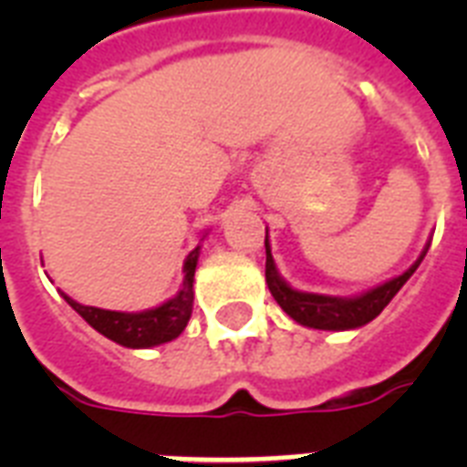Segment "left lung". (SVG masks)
<instances>
[{"mask_svg": "<svg viewBox=\"0 0 467 467\" xmlns=\"http://www.w3.org/2000/svg\"><path fill=\"white\" fill-rule=\"evenodd\" d=\"M266 285H269L271 296L276 300L281 310L293 317L298 325L310 327V329H327V332H344V329H358V327L368 325L370 319H376L383 307L390 303L402 285L410 281L421 259L427 256L429 242L420 259L402 271L400 276L385 281V284L370 288V291L354 296V298H339V296H319V293H303L296 291L293 285L284 281V276L278 274L276 262L271 256V244H269V230H266Z\"/></svg>", "mask_w": 467, "mask_h": 467, "instance_id": "8db88e82", "label": "left lung"}]
</instances>
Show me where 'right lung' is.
Segmentation results:
<instances>
[{
    "mask_svg": "<svg viewBox=\"0 0 467 467\" xmlns=\"http://www.w3.org/2000/svg\"><path fill=\"white\" fill-rule=\"evenodd\" d=\"M203 240L205 234L201 237V242ZM198 254H201V244L196 249H191L186 262H183V284L174 298H169L167 303H161L157 307H150V310H101V307L77 303V300L69 298L67 293L60 291V296L67 300V306L72 310H77L87 319V325L94 327L99 334H104L106 339L116 341V344L128 348L160 347V344L176 339L189 325L191 310H193V274H196Z\"/></svg>",
    "mask_w": 467,
    "mask_h": 467,
    "instance_id": "obj_1",
    "label": "right lung"
}]
</instances>
